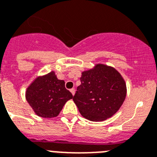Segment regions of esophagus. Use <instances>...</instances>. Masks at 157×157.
Wrapping results in <instances>:
<instances>
[{
	"label": "esophagus",
	"mask_w": 157,
	"mask_h": 157,
	"mask_svg": "<svg viewBox=\"0 0 157 157\" xmlns=\"http://www.w3.org/2000/svg\"><path fill=\"white\" fill-rule=\"evenodd\" d=\"M70 91H71V93L72 94V95H75V90L74 89V88H72V89L70 90Z\"/></svg>",
	"instance_id": "esophagus-1"
}]
</instances>
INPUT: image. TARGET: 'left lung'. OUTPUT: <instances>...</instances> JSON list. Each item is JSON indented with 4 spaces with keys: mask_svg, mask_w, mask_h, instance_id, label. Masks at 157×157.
Wrapping results in <instances>:
<instances>
[{
    "mask_svg": "<svg viewBox=\"0 0 157 157\" xmlns=\"http://www.w3.org/2000/svg\"><path fill=\"white\" fill-rule=\"evenodd\" d=\"M81 85L73 97L83 117L103 121L113 117L124 102L127 94L125 81L111 66L96 63L82 72Z\"/></svg>",
    "mask_w": 157,
    "mask_h": 157,
    "instance_id": "8db88e82",
    "label": "left lung"
}]
</instances>
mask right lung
I'll return each mask as SVG.
<instances>
[{"label":"right lung","instance_id":"add662e5","mask_svg":"<svg viewBox=\"0 0 157 157\" xmlns=\"http://www.w3.org/2000/svg\"><path fill=\"white\" fill-rule=\"evenodd\" d=\"M73 95L65 88V82L58 79L55 71L37 76L25 92V98L34 113L43 118L56 117Z\"/></svg>","mask_w":157,"mask_h":157}]
</instances>
